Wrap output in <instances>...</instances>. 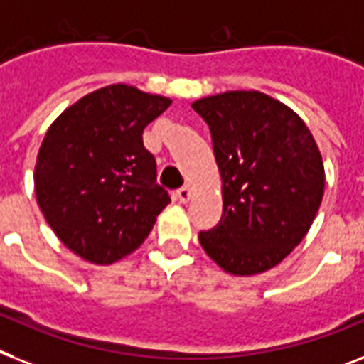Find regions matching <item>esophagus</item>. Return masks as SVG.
<instances>
[{"label": "esophagus", "mask_w": 364, "mask_h": 364, "mask_svg": "<svg viewBox=\"0 0 364 364\" xmlns=\"http://www.w3.org/2000/svg\"><path fill=\"white\" fill-rule=\"evenodd\" d=\"M176 198L181 203H187L188 200H191V188H188V187L177 188V191H176Z\"/></svg>", "instance_id": "1"}]
</instances>
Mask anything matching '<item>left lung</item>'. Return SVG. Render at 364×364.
<instances>
[{
  "instance_id": "left-lung-1",
  "label": "left lung",
  "mask_w": 364,
  "mask_h": 364,
  "mask_svg": "<svg viewBox=\"0 0 364 364\" xmlns=\"http://www.w3.org/2000/svg\"><path fill=\"white\" fill-rule=\"evenodd\" d=\"M209 125L223 179V217L198 239L235 277L279 265L310 230L326 172L314 136L291 108L259 91L192 102Z\"/></svg>"
}]
</instances>
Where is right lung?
Returning a JSON list of instances; mask_svg holds the SVG:
<instances>
[{"label": "right lung", "instance_id": "obj_1", "mask_svg": "<svg viewBox=\"0 0 364 364\" xmlns=\"http://www.w3.org/2000/svg\"><path fill=\"white\" fill-rule=\"evenodd\" d=\"M172 100L114 84L70 105L50 125L35 164V196L59 241L110 265L144 243L170 203L144 129Z\"/></svg>", "mask_w": 364, "mask_h": 364}]
</instances>
